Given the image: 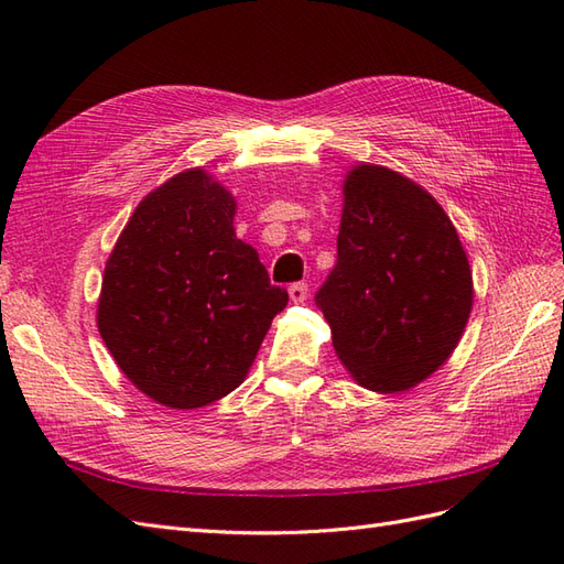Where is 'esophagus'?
<instances>
[{"label": "esophagus", "instance_id": "34e87169", "mask_svg": "<svg viewBox=\"0 0 564 564\" xmlns=\"http://www.w3.org/2000/svg\"><path fill=\"white\" fill-rule=\"evenodd\" d=\"M288 295H291V300L293 302H305L307 300V295H310V288H307V283H293L291 288H288Z\"/></svg>", "mask_w": 564, "mask_h": 564}]
</instances>
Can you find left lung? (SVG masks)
I'll list each match as a JSON object with an SVG mask.
<instances>
[{
    "instance_id": "1",
    "label": "left lung",
    "mask_w": 564,
    "mask_h": 564,
    "mask_svg": "<svg viewBox=\"0 0 564 564\" xmlns=\"http://www.w3.org/2000/svg\"><path fill=\"white\" fill-rule=\"evenodd\" d=\"M338 262L316 293L352 379L400 393L457 348L474 288L453 221L424 187L377 164L343 185Z\"/></svg>"
}]
</instances>
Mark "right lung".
Returning a JSON list of instances; mask_svg holds the SVG:
<instances>
[{"label": "right lung", "instance_id": "1", "mask_svg": "<svg viewBox=\"0 0 564 564\" xmlns=\"http://www.w3.org/2000/svg\"><path fill=\"white\" fill-rule=\"evenodd\" d=\"M236 199L187 169L135 207L109 254L97 328L135 388L173 410L205 408L250 371L288 291L236 238Z\"/></svg>", "mask_w": 564, "mask_h": 564}]
</instances>
